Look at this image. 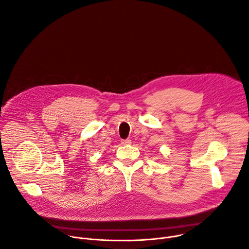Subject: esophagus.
<instances>
[{
	"label": "esophagus",
	"instance_id": "34e87169",
	"mask_svg": "<svg viewBox=\"0 0 249 249\" xmlns=\"http://www.w3.org/2000/svg\"><path fill=\"white\" fill-rule=\"evenodd\" d=\"M121 144H122V145H125V146H127V145H130V144H131V140H130V139L122 140V141H121Z\"/></svg>",
	"mask_w": 249,
	"mask_h": 249
}]
</instances>
